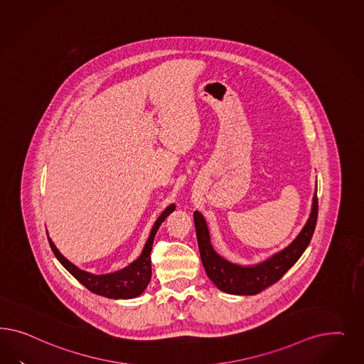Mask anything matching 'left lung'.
<instances>
[{
  "mask_svg": "<svg viewBox=\"0 0 364 364\" xmlns=\"http://www.w3.org/2000/svg\"><path fill=\"white\" fill-rule=\"evenodd\" d=\"M198 251L201 263L213 284L221 291L232 295H256L268 288L286 274L295 264L299 257L306 251L318 220V196L316 192L312 198L311 215L306 225L296 239L280 252L272 255L264 262L256 265L233 264L216 254L210 244V231L207 223L200 212L193 213Z\"/></svg>",
  "mask_w": 364,
  "mask_h": 364,
  "instance_id": "1",
  "label": "left lung"
}]
</instances>
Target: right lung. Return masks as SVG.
I'll use <instances>...</instances> for the list:
<instances>
[{"instance_id": "1", "label": "right lung", "mask_w": 364, "mask_h": 364, "mask_svg": "<svg viewBox=\"0 0 364 364\" xmlns=\"http://www.w3.org/2000/svg\"><path fill=\"white\" fill-rule=\"evenodd\" d=\"M175 204H171L166 207V210L159 216V219L152 227L151 235L144 245L143 252L137 260L122 268V271L113 272V274H105V275H93L87 271L80 269L78 267L72 264L68 259H65L60 251L55 248V244L48 236L49 245L53 251L57 260L64 265L66 271L70 275L75 276L78 282L84 287H87L90 292L105 296L109 299H132L141 295L144 289L151 282L152 275V267H151V251L154 245V235L160 228L161 223L166 220V216L175 210Z\"/></svg>"}]
</instances>
